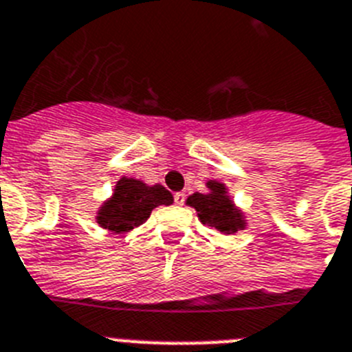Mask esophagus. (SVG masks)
I'll use <instances>...</instances> for the list:
<instances>
[{
  "label": "esophagus",
  "mask_w": 352,
  "mask_h": 352,
  "mask_svg": "<svg viewBox=\"0 0 352 352\" xmlns=\"http://www.w3.org/2000/svg\"><path fill=\"white\" fill-rule=\"evenodd\" d=\"M185 199H187V196H185L183 192H176V194H174V203H176V205L182 206L183 203H185Z\"/></svg>",
  "instance_id": "esophagus-1"
}]
</instances>
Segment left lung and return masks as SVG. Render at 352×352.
Listing matches in <instances>:
<instances>
[{
  "label": "left lung",
  "mask_w": 352,
  "mask_h": 352,
  "mask_svg": "<svg viewBox=\"0 0 352 352\" xmlns=\"http://www.w3.org/2000/svg\"><path fill=\"white\" fill-rule=\"evenodd\" d=\"M206 187L210 188L208 194H192L188 196L187 205L196 208L197 217L203 224L213 226L221 233H236L239 230H244L245 221L244 215L240 213V210L235 208L233 201L228 196L226 187L219 182L210 179L206 183Z\"/></svg>",
  "instance_id": "1"
}]
</instances>
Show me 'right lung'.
I'll return each instance as SVG.
<instances>
[{
  "label": "right lung",
  "instance_id": "obj_1",
  "mask_svg": "<svg viewBox=\"0 0 352 352\" xmlns=\"http://www.w3.org/2000/svg\"><path fill=\"white\" fill-rule=\"evenodd\" d=\"M173 194L162 185H146L133 178H121L113 196L98 212V224L104 230L126 233L140 226L156 206L173 205Z\"/></svg>",
  "mask_w": 352,
  "mask_h": 352
}]
</instances>
